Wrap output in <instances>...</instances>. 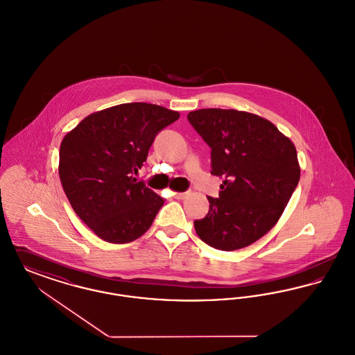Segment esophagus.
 Returning a JSON list of instances; mask_svg holds the SVG:
<instances>
[{
  "mask_svg": "<svg viewBox=\"0 0 355 355\" xmlns=\"http://www.w3.org/2000/svg\"><path fill=\"white\" fill-rule=\"evenodd\" d=\"M189 196V191H184V193H175L174 194V197L177 198V200H184V198H186Z\"/></svg>",
  "mask_w": 355,
  "mask_h": 355,
  "instance_id": "34e87169",
  "label": "esophagus"
}]
</instances>
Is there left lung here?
I'll return each mask as SVG.
<instances>
[{
    "label": "left lung",
    "instance_id": "left-lung-1",
    "mask_svg": "<svg viewBox=\"0 0 355 355\" xmlns=\"http://www.w3.org/2000/svg\"><path fill=\"white\" fill-rule=\"evenodd\" d=\"M187 119L211 149V174L223 178L220 198L194 220L209 246L232 252L265 236L282 216L300 181L294 144L270 121L234 109H200Z\"/></svg>",
    "mask_w": 355,
    "mask_h": 355
}]
</instances>
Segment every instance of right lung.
<instances>
[{"label": "right lung", "mask_w": 355, "mask_h": 355, "mask_svg": "<svg viewBox=\"0 0 355 355\" xmlns=\"http://www.w3.org/2000/svg\"><path fill=\"white\" fill-rule=\"evenodd\" d=\"M180 119L164 106L132 102L96 112L64 137L58 173L76 214L110 243L152 226L164 198L137 181L158 132Z\"/></svg>", "instance_id": "right-lung-1"}]
</instances>
